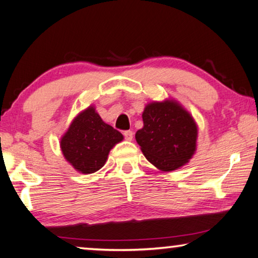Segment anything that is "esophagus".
Instances as JSON below:
<instances>
[{
	"label": "esophagus",
	"mask_w": 258,
	"mask_h": 258,
	"mask_svg": "<svg viewBox=\"0 0 258 258\" xmlns=\"http://www.w3.org/2000/svg\"><path fill=\"white\" fill-rule=\"evenodd\" d=\"M123 136L126 141H132L134 137V133L132 132V130H125V132L123 133Z\"/></svg>",
	"instance_id": "1"
}]
</instances>
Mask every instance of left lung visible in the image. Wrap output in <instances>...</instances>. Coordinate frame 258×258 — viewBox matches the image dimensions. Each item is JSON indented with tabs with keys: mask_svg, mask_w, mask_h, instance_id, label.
<instances>
[{
	"mask_svg": "<svg viewBox=\"0 0 258 258\" xmlns=\"http://www.w3.org/2000/svg\"><path fill=\"white\" fill-rule=\"evenodd\" d=\"M144 126L136 133L143 154L162 171H172L192 158L198 129L193 117L172 100L149 104L143 113Z\"/></svg>",
	"mask_w": 258,
	"mask_h": 258,
	"instance_id": "obj_1",
	"label": "left lung"
}]
</instances>
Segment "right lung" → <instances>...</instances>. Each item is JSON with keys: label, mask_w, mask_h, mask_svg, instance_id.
<instances>
[{"label": "right lung", "mask_w": 258, "mask_h": 258, "mask_svg": "<svg viewBox=\"0 0 258 258\" xmlns=\"http://www.w3.org/2000/svg\"><path fill=\"white\" fill-rule=\"evenodd\" d=\"M123 136L106 124L94 107L80 113L62 136V154L82 174H92L104 166L109 151Z\"/></svg>", "instance_id": "right-lung-1"}]
</instances>
